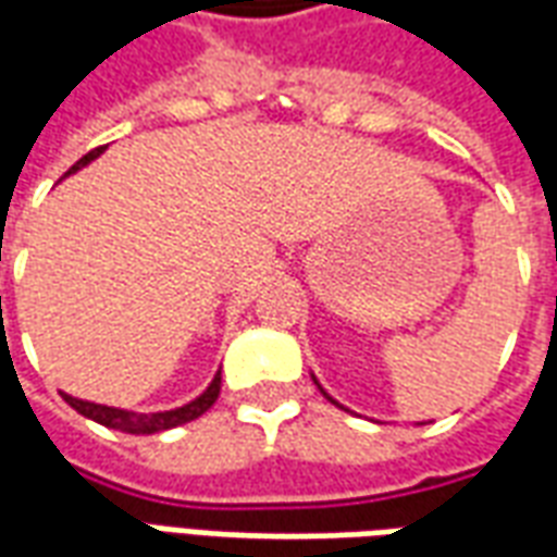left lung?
Masks as SVG:
<instances>
[{"label": "left lung", "instance_id": "obj_1", "mask_svg": "<svg viewBox=\"0 0 557 557\" xmlns=\"http://www.w3.org/2000/svg\"><path fill=\"white\" fill-rule=\"evenodd\" d=\"M322 394H325V391H322ZM325 397H327V394H325ZM327 399H331V397H327ZM331 403H334V399H331Z\"/></svg>", "mask_w": 557, "mask_h": 557}]
</instances>
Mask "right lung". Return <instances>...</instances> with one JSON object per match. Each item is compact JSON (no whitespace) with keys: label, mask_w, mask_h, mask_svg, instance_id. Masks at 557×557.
Masks as SVG:
<instances>
[{"label":"right lung","mask_w":557,"mask_h":557,"mask_svg":"<svg viewBox=\"0 0 557 557\" xmlns=\"http://www.w3.org/2000/svg\"><path fill=\"white\" fill-rule=\"evenodd\" d=\"M103 148H91L89 154H83V158L71 166L67 172H77L79 166H86L89 160H95L101 154ZM65 403L71 409H77L83 418H91L98 420L101 426H110V430H119V432H134V435H151V432H163V430H172V426H182L187 420H196L199 414H206L211 406H214V399L220 397V373L214 375V382L206 387V394H199L194 403H187L182 409H172V411H154V414H137V411H125V409H113V406H98V403H86V399H77V397H67L62 394Z\"/></svg>","instance_id":"obj_1"}]
</instances>
